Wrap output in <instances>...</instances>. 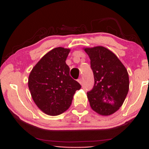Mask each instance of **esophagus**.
<instances>
[{
  "mask_svg": "<svg viewBox=\"0 0 149 149\" xmlns=\"http://www.w3.org/2000/svg\"><path fill=\"white\" fill-rule=\"evenodd\" d=\"M78 82H79L80 84H82V82H83V80H82L81 78H80V79H78Z\"/></svg>",
  "mask_w": 149,
  "mask_h": 149,
  "instance_id": "34e87169",
  "label": "esophagus"
}]
</instances>
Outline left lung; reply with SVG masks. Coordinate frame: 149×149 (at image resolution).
Returning a JSON list of instances; mask_svg holds the SVG:
<instances>
[{
  "instance_id": "8db88e82",
  "label": "left lung",
  "mask_w": 149,
  "mask_h": 149,
  "mask_svg": "<svg viewBox=\"0 0 149 149\" xmlns=\"http://www.w3.org/2000/svg\"><path fill=\"white\" fill-rule=\"evenodd\" d=\"M91 61L94 86L87 93L91 109L102 116L120 109L129 90L127 69L115 53L102 46L84 47Z\"/></svg>"
}]
</instances>
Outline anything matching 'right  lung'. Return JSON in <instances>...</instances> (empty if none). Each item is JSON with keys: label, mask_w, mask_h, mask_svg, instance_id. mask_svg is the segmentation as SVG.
<instances>
[{"label": "right lung", "mask_w": 149, "mask_h": 149, "mask_svg": "<svg viewBox=\"0 0 149 149\" xmlns=\"http://www.w3.org/2000/svg\"><path fill=\"white\" fill-rule=\"evenodd\" d=\"M70 49L59 47L46 53L30 72L28 86L34 103L46 115L56 116L70 107L81 85L70 76L65 61Z\"/></svg>", "instance_id": "add662e5"}]
</instances>
